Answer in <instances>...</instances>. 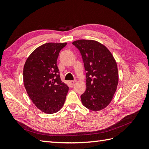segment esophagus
<instances>
[{
  "instance_id": "34e87169",
  "label": "esophagus",
  "mask_w": 149,
  "mask_h": 149,
  "mask_svg": "<svg viewBox=\"0 0 149 149\" xmlns=\"http://www.w3.org/2000/svg\"><path fill=\"white\" fill-rule=\"evenodd\" d=\"M70 84L71 85H73L74 84V83H76V80H72V81H70Z\"/></svg>"
}]
</instances>
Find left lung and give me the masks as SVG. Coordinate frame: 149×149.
I'll list each match as a JSON object with an SVG mask.
<instances>
[{
  "mask_svg": "<svg viewBox=\"0 0 149 149\" xmlns=\"http://www.w3.org/2000/svg\"><path fill=\"white\" fill-rule=\"evenodd\" d=\"M81 55L86 89L81 95L84 107L100 111L111 102L118 86L119 75L116 60L104 45L91 40L73 42Z\"/></svg>",
  "mask_w": 149,
  "mask_h": 149,
  "instance_id": "obj_1",
  "label": "left lung"
}]
</instances>
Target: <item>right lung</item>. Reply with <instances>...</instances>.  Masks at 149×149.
Listing matches in <instances>:
<instances>
[{"mask_svg": "<svg viewBox=\"0 0 149 149\" xmlns=\"http://www.w3.org/2000/svg\"><path fill=\"white\" fill-rule=\"evenodd\" d=\"M66 43H47L30 54L24 67L26 91L34 104L47 114H53L63 106L69 88L62 82L57 66L60 52Z\"/></svg>", "mask_w": 149, "mask_h": 149, "instance_id": "1", "label": "right lung"}]
</instances>
